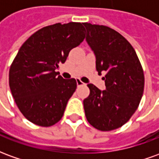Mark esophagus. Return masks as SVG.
Wrapping results in <instances>:
<instances>
[{
    "instance_id": "1",
    "label": "esophagus",
    "mask_w": 159,
    "mask_h": 159,
    "mask_svg": "<svg viewBox=\"0 0 159 159\" xmlns=\"http://www.w3.org/2000/svg\"><path fill=\"white\" fill-rule=\"evenodd\" d=\"M76 84H77V86H83V85H85V83H83V81H81L80 79L76 80Z\"/></svg>"
}]
</instances>
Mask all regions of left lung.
I'll return each mask as SVG.
<instances>
[{"instance_id":"left-lung-1","label":"left lung","mask_w":159,"mask_h":159,"mask_svg":"<svg viewBox=\"0 0 159 159\" xmlns=\"http://www.w3.org/2000/svg\"><path fill=\"white\" fill-rule=\"evenodd\" d=\"M86 40L96 56L98 73L106 90L90 83L89 97L83 100L88 122L96 129H117L130 119L142 98L145 77L134 49L120 33L106 25L83 23Z\"/></svg>"}]
</instances>
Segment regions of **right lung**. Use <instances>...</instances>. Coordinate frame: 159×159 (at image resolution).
Segmentation results:
<instances>
[{"label":"right lung","instance_id":"add662e5","mask_svg":"<svg viewBox=\"0 0 159 159\" xmlns=\"http://www.w3.org/2000/svg\"><path fill=\"white\" fill-rule=\"evenodd\" d=\"M84 31L81 23H57L37 30L19 48L9 70V87L30 122L50 127L62 118L76 81L64 79L56 70L83 42Z\"/></svg>","mask_w":159,"mask_h":159}]
</instances>
